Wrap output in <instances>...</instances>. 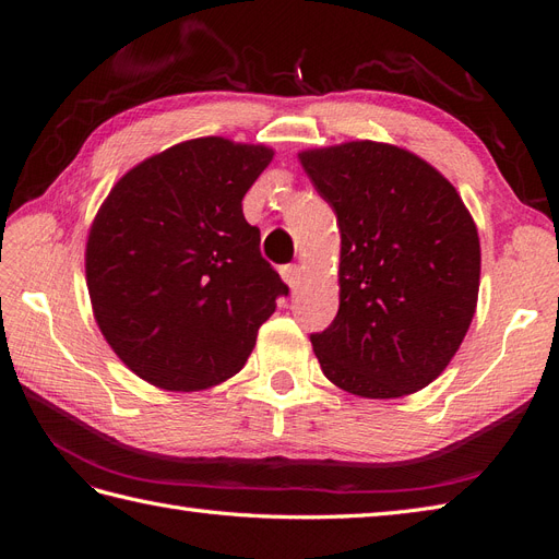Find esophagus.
Returning <instances> with one entry per match:
<instances>
[{"mask_svg":"<svg viewBox=\"0 0 559 559\" xmlns=\"http://www.w3.org/2000/svg\"><path fill=\"white\" fill-rule=\"evenodd\" d=\"M280 275H282V280L292 286V289H296V286L300 284V275H302V267L300 265H296V263H292V265H282L280 267Z\"/></svg>","mask_w":559,"mask_h":559,"instance_id":"34e87169","label":"esophagus"}]
</instances>
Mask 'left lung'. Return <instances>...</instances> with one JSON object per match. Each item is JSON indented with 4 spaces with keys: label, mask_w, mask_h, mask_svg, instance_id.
<instances>
[{
    "label": "left lung",
    "mask_w": 559,
    "mask_h": 559,
    "mask_svg": "<svg viewBox=\"0 0 559 559\" xmlns=\"http://www.w3.org/2000/svg\"><path fill=\"white\" fill-rule=\"evenodd\" d=\"M341 226V308L310 341L349 394L399 399L443 373L476 314L478 228L427 160L382 142L298 154Z\"/></svg>",
    "instance_id": "1"
}]
</instances>
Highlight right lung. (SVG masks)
I'll return each instance as SVG.
<instances>
[{
	"instance_id": "right-lung-1",
	"label": "right lung",
	"mask_w": 559,
	"mask_h": 559,
	"mask_svg": "<svg viewBox=\"0 0 559 559\" xmlns=\"http://www.w3.org/2000/svg\"><path fill=\"white\" fill-rule=\"evenodd\" d=\"M273 156L263 144L189 140L132 167L103 202L86 284L99 331L134 376L198 392L247 364L289 294L242 214Z\"/></svg>"
}]
</instances>
